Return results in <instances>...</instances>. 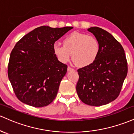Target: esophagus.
<instances>
[{
	"label": "esophagus",
	"instance_id": "esophagus-1",
	"mask_svg": "<svg viewBox=\"0 0 134 134\" xmlns=\"http://www.w3.org/2000/svg\"><path fill=\"white\" fill-rule=\"evenodd\" d=\"M67 70H68V71H73V70H74V69L72 68L71 67L68 66V67Z\"/></svg>",
	"mask_w": 134,
	"mask_h": 134
}]
</instances>
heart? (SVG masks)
<instances>
[{
	"label": "heart",
	"mask_w": 134,
	"mask_h": 134,
	"mask_svg": "<svg viewBox=\"0 0 134 134\" xmlns=\"http://www.w3.org/2000/svg\"><path fill=\"white\" fill-rule=\"evenodd\" d=\"M63 46L55 43L53 52L60 62L66 63L71 58L76 65L84 67L92 64L100 52V44L94 36L73 32L63 41Z\"/></svg>",
	"instance_id": "obj_1"
}]
</instances>
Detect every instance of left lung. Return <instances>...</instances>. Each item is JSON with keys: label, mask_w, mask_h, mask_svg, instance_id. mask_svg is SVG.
Masks as SVG:
<instances>
[{"label": "left lung", "mask_w": 134, "mask_h": 134, "mask_svg": "<svg viewBox=\"0 0 134 134\" xmlns=\"http://www.w3.org/2000/svg\"><path fill=\"white\" fill-rule=\"evenodd\" d=\"M87 30L99 42L100 52L92 64L77 70L76 92L83 103L103 106L119 96L127 75V61L122 46L111 34L99 27Z\"/></svg>", "instance_id": "left-lung-1"}]
</instances>
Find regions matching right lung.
Masks as SVG:
<instances>
[{
  "instance_id": "add662e5",
  "label": "right lung",
  "mask_w": 134,
  "mask_h": 134,
  "mask_svg": "<svg viewBox=\"0 0 134 134\" xmlns=\"http://www.w3.org/2000/svg\"><path fill=\"white\" fill-rule=\"evenodd\" d=\"M72 28L38 27L15 45L7 73L15 95L22 103L41 108L55 98L68 66L58 59L53 46Z\"/></svg>"
}]
</instances>
